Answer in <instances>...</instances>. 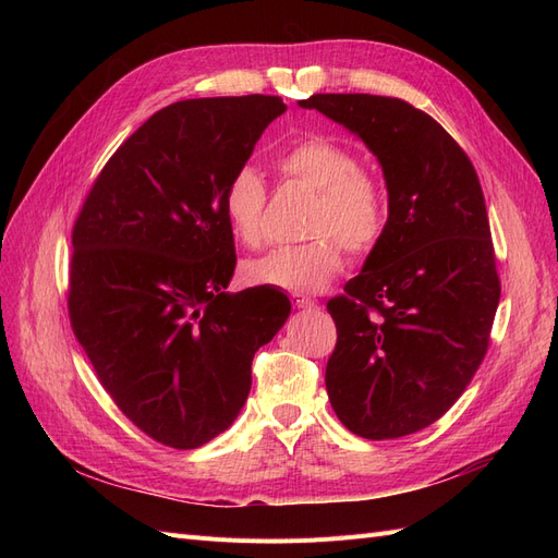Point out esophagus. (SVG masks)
<instances>
[{
  "label": "esophagus",
  "mask_w": 558,
  "mask_h": 558,
  "mask_svg": "<svg viewBox=\"0 0 558 558\" xmlns=\"http://www.w3.org/2000/svg\"><path fill=\"white\" fill-rule=\"evenodd\" d=\"M291 300H293V305H295L298 310H314V307H316V302H314L312 298H307V295L293 293V295H291Z\"/></svg>",
  "instance_id": "esophagus-1"
}]
</instances>
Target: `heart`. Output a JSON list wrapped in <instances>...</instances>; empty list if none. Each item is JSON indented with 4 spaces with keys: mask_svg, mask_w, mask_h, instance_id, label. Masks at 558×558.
<instances>
[{
    "mask_svg": "<svg viewBox=\"0 0 558 558\" xmlns=\"http://www.w3.org/2000/svg\"><path fill=\"white\" fill-rule=\"evenodd\" d=\"M279 167L286 177L316 193L305 244H283L246 265L253 283L286 291H318L340 272L342 246L367 253L386 228V197L381 185L359 170L356 156L328 140H302L283 150ZM265 181L253 165H244L228 181L223 195L232 232L246 246L265 240Z\"/></svg>",
    "mask_w": 558,
    "mask_h": 558,
    "instance_id": "obj_1",
    "label": "heart"
}]
</instances>
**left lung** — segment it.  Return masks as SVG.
Here are the masks:
<instances>
[{
  "label": "left lung",
  "instance_id": "obj_1",
  "mask_svg": "<svg viewBox=\"0 0 558 558\" xmlns=\"http://www.w3.org/2000/svg\"><path fill=\"white\" fill-rule=\"evenodd\" d=\"M373 150L388 218L344 295L328 302L337 344L326 388L337 418L367 440L430 426L484 359L500 300L484 193L465 150L396 97L312 95Z\"/></svg>",
  "mask_w": 558,
  "mask_h": 558
}]
</instances>
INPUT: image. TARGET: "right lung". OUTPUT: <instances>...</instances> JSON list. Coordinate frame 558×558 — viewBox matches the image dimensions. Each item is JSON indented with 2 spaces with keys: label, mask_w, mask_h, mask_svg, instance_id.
<instances>
[{
  "label": "right lung",
  "mask_w": 558,
  "mask_h": 558,
  "mask_svg": "<svg viewBox=\"0 0 558 558\" xmlns=\"http://www.w3.org/2000/svg\"><path fill=\"white\" fill-rule=\"evenodd\" d=\"M281 97L160 109L116 150L72 232L70 318L102 386L156 442L195 449L232 426L251 361L291 316L272 286L228 293L223 195Z\"/></svg>",
  "instance_id": "right-lung-1"
}]
</instances>
